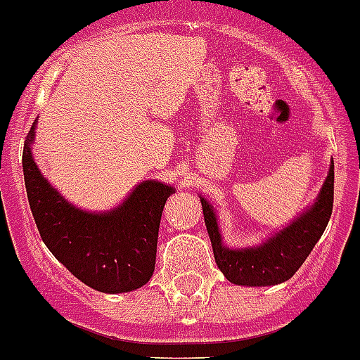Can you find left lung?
I'll return each instance as SVG.
<instances>
[{
	"label": "left lung",
	"instance_id": "obj_1",
	"mask_svg": "<svg viewBox=\"0 0 360 360\" xmlns=\"http://www.w3.org/2000/svg\"><path fill=\"white\" fill-rule=\"evenodd\" d=\"M218 269L225 278L241 287H272L292 278L303 265L328 225L333 207V160L319 195L290 224L276 231L263 243L245 249H231L224 243L218 214L207 200L200 196Z\"/></svg>",
	"mask_w": 360,
	"mask_h": 360
}]
</instances>
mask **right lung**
<instances>
[{"mask_svg": "<svg viewBox=\"0 0 360 360\" xmlns=\"http://www.w3.org/2000/svg\"><path fill=\"white\" fill-rule=\"evenodd\" d=\"M36 128L37 119L25 141L23 174L41 240L57 262L94 290L122 294L141 288L155 270L162 211L174 187L144 180L110 211L75 207L34 160Z\"/></svg>", "mask_w": 360, "mask_h": 360, "instance_id": "right-lung-1", "label": "right lung"}]
</instances>
